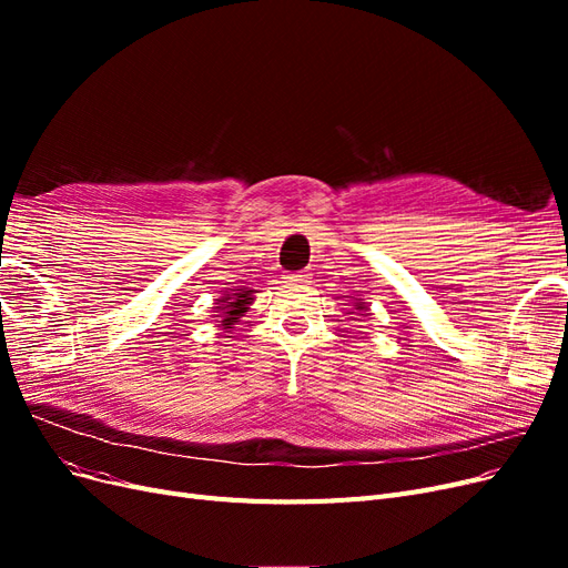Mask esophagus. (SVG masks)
Wrapping results in <instances>:
<instances>
[{"mask_svg":"<svg viewBox=\"0 0 568 568\" xmlns=\"http://www.w3.org/2000/svg\"><path fill=\"white\" fill-rule=\"evenodd\" d=\"M296 280H298V282H311L313 274H311V272H301V274H296Z\"/></svg>","mask_w":568,"mask_h":568,"instance_id":"obj_1","label":"esophagus"}]
</instances>
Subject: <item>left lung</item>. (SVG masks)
Returning <instances> with one entry per match:
<instances>
[{"mask_svg": "<svg viewBox=\"0 0 568 568\" xmlns=\"http://www.w3.org/2000/svg\"><path fill=\"white\" fill-rule=\"evenodd\" d=\"M355 311H359V313H369V307L365 305V301H363V298H357V303H355Z\"/></svg>", "mask_w": 568, "mask_h": 568, "instance_id": "obj_1", "label": "left lung"}]
</instances>
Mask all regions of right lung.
I'll return each mask as SVG.
<instances>
[{"instance_id":"right-lung-1","label":"right lung","mask_w":568,"mask_h":568,"mask_svg":"<svg viewBox=\"0 0 568 568\" xmlns=\"http://www.w3.org/2000/svg\"><path fill=\"white\" fill-rule=\"evenodd\" d=\"M253 294L255 291L248 286L242 288H232L227 291L225 296H220V301L215 303V317H220V324L225 332H232L234 324L239 322V317H244V313L248 311V305L253 303Z\"/></svg>"}]
</instances>
